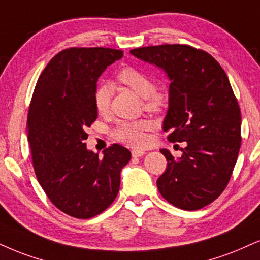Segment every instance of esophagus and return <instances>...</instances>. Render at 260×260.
<instances>
[{
  "instance_id": "34e87169",
  "label": "esophagus",
  "mask_w": 260,
  "mask_h": 260,
  "mask_svg": "<svg viewBox=\"0 0 260 260\" xmlns=\"http://www.w3.org/2000/svg\"><path fill=\"white\" fill-rule=\"evenodd\" d=\"M145 154H146L145 150H141V149H134L133 152H131V155H133L134 158H139V156H142Z\"/></svg>"
}]
</instances>
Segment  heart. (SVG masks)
<instances>
[{
	"mask_svg": "<svg viewBox=\"0 0 260 260\" xmlns=\"http://www.w3.org/2000/svg\"><path fill=\"white\" fill-rule=\"evenodd\" d=\"M118 79L145 100L146 110L159 112L168 104L166 92L155 90L152 77L135 67H124L118 73ZM112 94H113V86L110 83H102L96 88L94 92V105L96 111L100 114H105L110 108ZM150 129H152V123L147 120L120 121L113 130V137L127 146L142 147L147 141L145 133Z\"/></svg>",
	"mask_w": 260,
	"mask_h": 260,
	"instance_id": "1",
	"label": "heart"
}]
</instances>
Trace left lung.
<instances>
[{"mask_svg": "<svg viewBox=\"0 0 260 260\" xmlns=\"http://www.w3.org/2000/svg\"><path fill=\"white\" fill-rule=\"evenodd\" d=\"M130 53L161 69L170 79L162 129L169 141L187 142L156 181L162 198L194 211L216 200L228 184L241 146V112L228 76L213 56L184 44L137 48Z\"/></svg>", "mask_w": 260, "mask_h": 260, "instance_id": "8db88e82", "label": "left lung"}]
</instances>
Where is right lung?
Here are the masks:
<instances>
[{
    "instance_id": "1",
    "label": "right lung",
    "mask_w": 260,
    "mask_h": 260,
    "mask_svg": "<svg viewBox=\"0 0 260 260\" xmlns=\"http://www.w3.org/2000/svg\"><path fill=\"white\" fill-rule=\"evenodd\" d=\"M123 56L111 48H69L50 60L38 78L27 115V140L41 187L69 216L86 219L113 203L129 149L112 145L88 150L86 126L98 118L96 83Z\"/></svg>"
}]
</instances>
